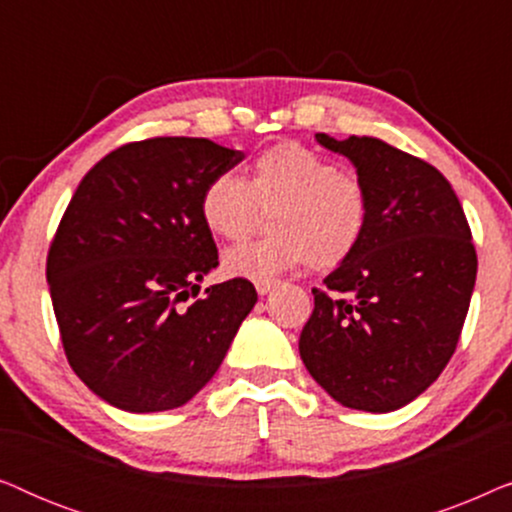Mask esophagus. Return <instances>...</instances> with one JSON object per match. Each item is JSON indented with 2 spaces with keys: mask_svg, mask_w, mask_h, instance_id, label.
<instances>
[{
  "mask_svg": "<svg viewBox=\"0 0 512 512\" xmlns=\"http://www.w3.org/2000/svg\"><path fill=\"white\" fill-rule=\"evenodd\" d=\"M275 286H277V279H258V282H256L258 296H268V293L275 289Z\"/></svg>",
  "mask_w": 512,
  "mask_h": 512,
  "instance_id": "obj_1",
  "label": "esophagus"
}]
</instances>
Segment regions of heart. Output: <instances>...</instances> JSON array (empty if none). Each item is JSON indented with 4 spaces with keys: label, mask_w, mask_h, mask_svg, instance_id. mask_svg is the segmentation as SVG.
Segmentation results:
<instances>
[{
    "label": "heart",
    "mask_w": 512,
    "mask_h": 512,
    "mask_svg": "<svg viewBox=\"0 0 512 512\" xmlns=\"http://www.w3.org/2000/svg\"><path fill=\"white\" fill-rule=\"evenodd\" d=\"M261 209H272V235L230 249L223 258L228 275L258 282L305 263L338 268L361 247L370 221L363 181L300 142L268 146L251 160L247 181L219 172L200 195L202 223L221 240L247 237Z\"/></svg>",
    "instance_id": "b5f03b06"
}]
</instances>
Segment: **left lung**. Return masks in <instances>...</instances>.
Returning a JSON list of instances; mask_svg holds the SVG:
<instances>
[{"label":"left lung","instance_id":"obj_1","mask_svg":"<svg viewBox=\"0 0 512 512\" xmlns=\"http://www.w3.org/2000/svg\"><path fill=\"white\" fill-rule=\"evenodd\" d=\"M317 142L352 160L370 200L354 256L312 289L300 359L345 408L391 412L431 387L457 349L478 272L450 181L375 137Z\"/></svg>","mask_w":512,"mask_h":512}]
</instances>
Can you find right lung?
Listing matches in <instances>:
<instances>
[{
	"mask_svg": "<svg viewBox=\"0 0 512 512\" xmlns=\"http://www.w3.org/2000/svg\"><path fill=\"white\" fill-rule=\"evenodd\" d=\"M244 158L202 137H153L104 156L69 200L46 279L67 361L116 408L191 401L256 305L249 279L200 291L219 265L200 216L207 181Z\"/></svg>",
	"mask_w": 512,
	"mask_h": 512,
	"instance_id": "right-lung-1",
	"label": "right lung"
}]
</instances>
